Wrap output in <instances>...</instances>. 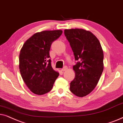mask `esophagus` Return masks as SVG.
<instances>
[{"mask_svg":"<svg viewBox=\"0 0 123 123\" xmlns=\"http://www.w3.org/2000/svg\"><path fill=\"white\" fill-rule=\"evenodd\" d=\"M67 69H68V67H67V66H64V67H63V68H62L61 69V71H65Z\"/></svg>","mask_w":123,"mask_h":123,"instance_id":"34e87169","label":"esophagus"}]
</instances>
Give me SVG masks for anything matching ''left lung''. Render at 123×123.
<instances>
[{
  "label": "left lung",
  "mask_w": 123,
  "mask_h": 123,
  "mask_svg": "<svg viewBox=\"0 0 123 123\" xmlns=\"http://www.w3.org/2000/svg\"><path fill=\"white\" fill-rule=\"evenodd\" d=\"M64 34L73 50L76 65L70 91L78 97L89 94L97 86L104 70V53L99 40L84 29H66Z\"/></svg>",
  "instance_id": "obj_1"
}]
</instances>
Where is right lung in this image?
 Masks as SVG:
<instances>
[{
    "instance_id": "1",
    "label": "right lung",
    "mask_w": 123,
    "mask_h": 123,
    "mask_svg": "<svg viewBox=\"0 0 123 123\" xmlns=\"http://www.w3.org/2000/svg\"><path fill=\"white\" fill-rule=\"evenodd\" d=\"M62 30L43 31L26 41L19 57V68L23 80L34 94L42 95L51 91L59 74L51 65L49 50L52 43Z\"/></svg>"
}]
</instances>
